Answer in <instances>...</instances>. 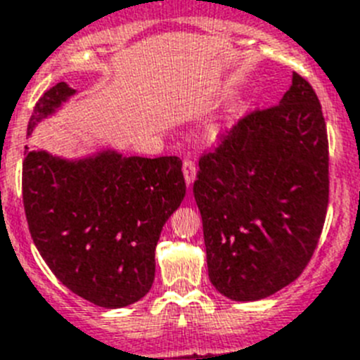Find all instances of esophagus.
Returning <instances> with one entry per match:
<instances>
[{
    "label": "esophagus",
    "mask_w": 360,
    "mask_h": 360,
    "mask_svg": "<svg viewBox=\"0 0 360 360\" xmlns=\"http://www.w3.org/2000/svg\"><path fill=\"white\" fill-rule=\"evenodd\" d=\"M183 174H184V181H186V184L190 186V184L195 181V174H197V167L192 160L183 161Z\"/></svg>",
    "instance_id": "34e87169"
}]
</instances>
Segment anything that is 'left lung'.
Instances as JSON below:
<instances>
[{"label": "left lung", "mask_w": 360, "mask_h": 360, "mask_svg": "<svg viewBox=\"0 0 360 360\" xmlns=\"http://www.w3.org/2000/svg\"><path fill=\"white\" fill-rule=\"evenodd\" d=\"M193 197L220 294L257 301L292 283L328 208V138L316 91L294 73L278 105L249 112L199 160Z\"/></svg>", "instance_id": "8db88e82"}]
</instances>
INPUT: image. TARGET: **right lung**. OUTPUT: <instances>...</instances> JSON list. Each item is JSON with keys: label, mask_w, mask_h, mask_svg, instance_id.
<instances>
[{"label": "right lung", "mask_w": 360, "mask_h": 360, "mask_svg": "<svg viewBox=\"0 0 360 360\" xmlns=\"http://www.w3.org/2000/svg\"><path fill=\"white\" fill-rule=\"evenodd\" d=\"M75 89L55 84L28 122L50 116ZM177 156L98 152L79 161L25 152L22 204L30 235L51 273L71 292L103 309L141 300L156 273L161 229L186 193Z\"/></svg>", "instance_id": "1"}]
</instances>
